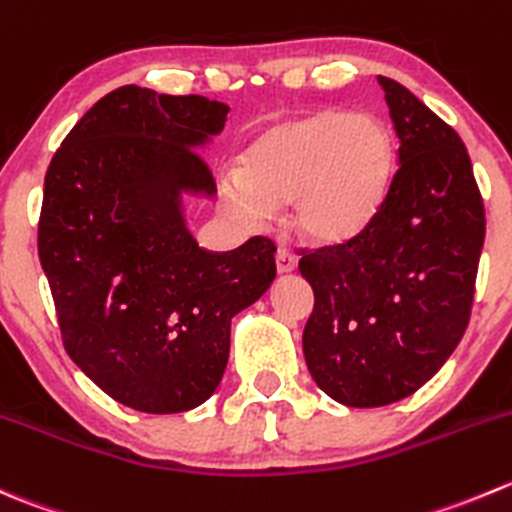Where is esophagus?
I'll return each mask as SVG.
<instances>
[{
	"label": "esophagus",
	"instance_id": "34e87169",
	"mask_svg": "<svg viewBox=\"0 0 512 512\" xmlns=\"http://www.w3.org/2000/svg\"><path fill=\"white\" fill-rule=\"evenodd\" d=\"M275 265H277V272H280V275H285V272L295 270L297 257L292 255L287 247H280V250H277V255H275Z\"/></svg>",
	"mask_w": 512,
	"mask_h": 512
}]
</instances>
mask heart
<instances>
[{"label":"heart","mask_w":512,"mask_h":512,"mask_svg":"<svg viewBox=\"0 0 512 512\" xmlns=\"http://www.w3.org/2000/svg\"><path fill=\"white\" fill-rule=\"evenodd\" d=\"M390 175L388 127L370 114L325 107L262 130L217 192L227 215L247 230H262L275 210L290 205L302 235L332 245L365 230Z\"/></svg>","instance_id":"1"}]
</instances>
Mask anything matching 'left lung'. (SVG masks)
<instances>
[{
  "instance_id": "1",
  "label": "left lung",
  "mask_w": 512,
  "mask_h": 512,
  "mask_svg": "<svg viewBox=\"0 0 512 512\" xmlns=\"http://www.w3.org/2000/svg\"><path fill=\"white\" fill-rule=\"evenodd\" d=\"M398 170L365 230L302 250L315 292L302 332L312 380L350 408L403 400L453 355L470 320L485 207L458 132L408 87L377 77Z\"/></svg>"
}]
</instances>
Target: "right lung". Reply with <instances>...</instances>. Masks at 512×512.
<instances>
[{"label": "right lung", "mask_w": 512, "mask_h": 512, "mask_svg": "<svg viewBox=\"0 0 512 512\" xmlns=\"http://www.w3.org/2000/svg\"><path fill=\"white\" fill-rule=\"evenodd\" d=\"M230 107L127 84L72 127L44 177L39 262L74 365L140 413H185L217 390L232 317L275 280V242L197 245L180 192L215 195L195 150Z\"/></svg>", "instance_id": "right-lung-1"}]
</instances>
